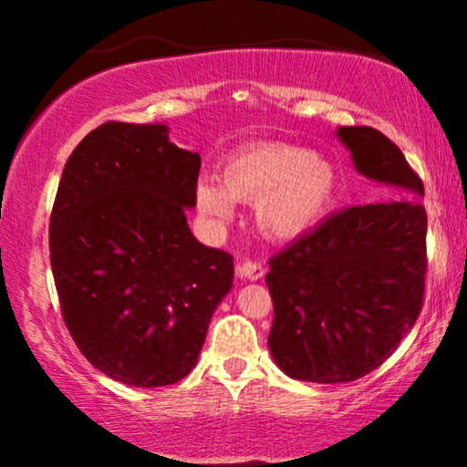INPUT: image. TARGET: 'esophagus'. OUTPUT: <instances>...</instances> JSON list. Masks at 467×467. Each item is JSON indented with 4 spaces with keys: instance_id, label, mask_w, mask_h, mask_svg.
<instances>
[{
    "instance_id": "obj_1",
    "label": "esophagus",
    "mask_w": 467,
    "mask_h": 467,
    "mask_svg": "<svg viewBox=\"0 0 467 467\" xmlns=\"http://www.w3.org/2000/svg\"><path fill=\"white\" fill-rule=\"evenodd\" d=\"M241 276L248 278V281H259V278L265 276V265L261 261H244L241 264Z\"/></svg>"
}]
</instances>
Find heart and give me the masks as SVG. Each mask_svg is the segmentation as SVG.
Returning a JSON list of instances; mask_svg holds the SVG:
<instances>
[{
	"label": "heart",
	"mask_w": 467,
	"mask_h": 467,
	"mask_svg": "<svg viewBox=\"0 0 467 467\" xmlns=\"http://www.w3.org/2000/svg\"><path fill=\"white\" fill-rule=\"evenodd\" d=\"M336 184L329 160L296 144L261 142L230 153L222 180L202 175L195 203L203 222L219 233L234 219L237 202H254L256 228L272 241H292L327 217Z\"/></svg>",
	"instance_id": "1"
}]
</instances>
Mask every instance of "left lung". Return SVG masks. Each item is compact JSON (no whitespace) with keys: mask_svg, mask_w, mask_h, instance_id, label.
<instances>
[{"mask_svg":"<svg viewBox=\"0 0 467 467\" xmlns=\"http://www.w3.org/2000/svg\"><path fill=\"white\" fill-rule=\"evenodd\" d=\"M364 178L390 200L351 206L270 259L275 303L267 347L303 382H353L398 349L420 316L426 278L423 184L373 127H337Z\"/></svg>","mask_w":467,"mask_h":467,"instance_id":"1","label":"left lung"}]
</instances>
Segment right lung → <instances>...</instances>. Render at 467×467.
<instances>
[{"instance_id":"1","label":"right lung","mask_w":467,"mask_h":467,"mask_svg":"<svg viewBox=\"0 0 467 467\" xmlns=\"http://www.w3.org/2000/svg\"><path fill=\"white\" fill-rule=\"evenodd\" d=\"M200 166L166 125L105 122L63 169L50 217L58 303L80 353L116 382L186 378L233 287V256L186 223Z\"/></svg>"}]
</instances>
